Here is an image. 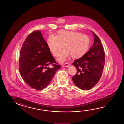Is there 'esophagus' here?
I'll list each match as a JSON object with an SVG mask.
<instances>
[{
    "mask_svg": "<svg viewBox=\"0 0 124 124\" xmlns=\"http://www.w3.org/2000/svg\"><path fill=\"white\" fill-rule=\"evenodd\" d=\"M70 65V63L67 62V63H64L63 64H62V67H68Z\"/></svg>",
    "mask_w": 124,
    "mask_h": 124,
    "instance_id": "1",
    "label": "esophagus"
}]
</instances>
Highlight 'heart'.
I'll use <instances>...</instances> for the list:
<instances>
[{"mask_svg": "<svg viewBox=\"0 0 124 124\" xmlns=\"http://www.w3.org/2000/svg\"><path fill=\"white\" fill-rule=\"evenodd\" d=\"M48 46L53 56H57L64 48L58 60L63 62L71 55V57L78 58L86 54L91 44L88 36L76 32L61 31L58 36L51 35L48 39Z\"/></svg>", "mask_w": 124, "mask_h": 124, "instance_id": "obj_1", "label": "heart"}]
</instances>
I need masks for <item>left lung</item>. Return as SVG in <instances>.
Listing matches in <instances>:
<instances>
[{"label":"left lung","instance_id":"8db88e82","mask_svg":"<svg viewBox=\"0 0 124 124\" xmlns=\"http://www.w3.org/2000/svg\"><path fill=\"white\" fill-rule=\"evenodd\" d=\"M94 43L91 48L81 57L75 60L72 64L77 72L72 77L76 86L82 90H88L98 83L103 72L105 55L101 41L95 33Z\"/></svg>","mask_w":124,"mask_h":124}]
</instances>
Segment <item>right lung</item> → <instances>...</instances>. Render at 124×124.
<instances>
[{
    "label": "right lung",
    "mask_w": 124,
    "mask_h": 124,
    "mask_svg": "<svg viewBox=\"0 0 124 124\" xmlns=\"http://www.w3.org/2000/svg\"><path fill=\"white\" fill-rule=\"evenodd\" d=\"M50 64L53 68L47 67ZM61 66L52 55L40 31H34L27 37L21 49L19 69L29 86L38 90L46 88Z\"/></svg>",
    "instance_id": "add662e5"
}]
</instances>
